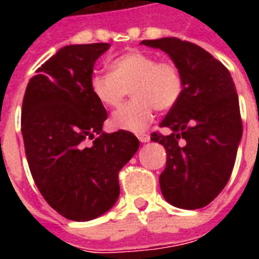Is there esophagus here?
<instances>
[{"mask_svg": "<svg viewBox=\"0 0 259 259\" xmlns=\"http://www.w3.org/2000/svg\"><path fill=\"white\" fill-rule=\"evenodd\" d=\"M137 137L141 142H149L150 141V136L148 133H140V134H137Z\"/></svg>", "mask_w": 259, "mask_h": 259, "instance_id": "obj_1", "label": "esophagus"}]
</instances>
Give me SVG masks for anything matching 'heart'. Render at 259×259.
Masks as SVG:
<instances>
[{"label": "heart", "mask_w": 259, "mask_h": 259, "mask_svg": "<svg viewBox=\"0 0 259 259\" xmlns=\"http://www.w3.org/2000/svg\"><path fill=\"white\" fill-rule=\"evenodd\" d=\"M91 93L106 107H118L132 93L133 101L114 113V127L140 133L150 125L154 109L166 111L179 103L184 83L180 68L154 55L129 51L110 63V74H94Z\"/></svg>", "instance_id": "b5f03b06"}]
</instances>
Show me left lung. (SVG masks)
<instances>
[{
	"label": "left lung",
	"mask_w": 259,
	"mask_h": 259,
	"mask_svg": "<svg viewBox=\"0 0 259 259\" xmlns=\"http://www.w3.org/2000/svg\"><path fill=\"white\" fill-rule=\"evenodd\" d=\"M141 44L169 55L184 83L180 101L160 123L172 133L150 137L166 150L162 196L177 208H201L222 192L235 164L242 138L235 84L229 70L196 44L176 37Z\"/></svg>",
	"instance_id": "obj_1"
}]
</instances>
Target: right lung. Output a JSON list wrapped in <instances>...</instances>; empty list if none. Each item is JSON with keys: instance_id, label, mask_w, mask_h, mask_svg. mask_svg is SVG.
<instances>
[{"instance_id": "1", "label": "right lung", "mask_w": 259, "mask_h": 259, "mask_svg": "<svg viewBox=\"0 0 259 259\" xmlns=\"http://www.w3.org/2000/svg\"><path fill=\"white\" fill-rule=\"evenodd\" d=\"M109 48L107 42L63 47L37 68L22 101L32 177L47 203L70 221H91L115 204L118 173L140 146L130 132H102L107 111L90 79Z\"/></svg>"}]
</instances>
